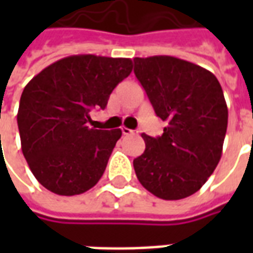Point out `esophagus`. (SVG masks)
I'll return each mask as SVG.
<instances>
[{
  "instance_id": "34e87169",
  "label": "esophagus",
  "mask_w": 253,
  "mask_h": 253,
  "mask_svg": "<svg viewBox=\"0 0 253 253\" xmlns=\"http://www.w3.org/2000/svg\"><path fill=\"white\" fill-rule=\"evenodd\" d=\"M122 134H123V135H131V134H135V131L127 128V127H122Z\"/></svg>"
}]
</instances>
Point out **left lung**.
<instances>
[{"label":"left lung","instance_id":"8db88e82","mask_svg":"<svg viewBox=\"0 0 253 253\" xmlns=\"http://www.w3.org/2000/svg\"><path fill=\"white\" fill-rule=\"evenodd\" d=\"M134 73L156 115L168 123L161 137L142 134L146 148L132 163L135 175L157 198H187L201 190L222 156V88L211 72L168 55L134 58Z\"/></svg>","mask_w":253,"mask_h":253}]
</instances>
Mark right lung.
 Returning a JSON list of instances; mask_svg holds the SVG:
<instances>
[{
    "mask_svg": "<svg viewBox=\"0 0 253 253\" xmlns=\"http://www.w3.org/2000/svg\"><path fill=\"white\" fill-rule=\"evenodd\" d=\"M131 70L128 58L72 55L25 85L17 112L21 150L42 186L65 196L96 186L122 131L90 128V112L104 110Z\"/></svg>",
    "mask_w": 253,
    "mask_h": 253,
    "instance_id": "1",
    "label": "right lung"
}]
</instances>
